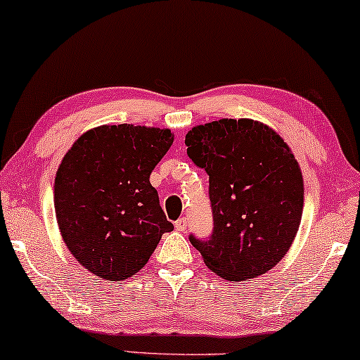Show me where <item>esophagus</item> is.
<instances>
[{"label": "esophagus", "instance_id": "esophagus-1", "mask_svg": "<svg viewBox=\"0 0 360 360\" xmlns=\"http://www.w3.org/2000/svg\"><path fill=\"white\" fill-rule=\"evenodd\" d=\"M186 226H188V219H186V218H180V219L175 221V229L176 231H181V233H184V231L186 229Z\"/></svg>", "mask_w": 360, "mask_h": 360}]
</instances>
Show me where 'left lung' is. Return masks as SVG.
<instances>
[{"label":"left lung","mask_w":360,"mask_h":360,"mask_svg":"<svg viewBox=\"0 0 360 360\" xmlns=\"http://www.w3.org/2000/svg\"><path fill=\"white\" fill-rule=\"evenodd\" d=\"M186 154L210 175L214 231L190 236L206 267L229 282L259 277L292 248L303 213L300 164L272 127L240 117L193 126Z\"/></svg>","instance_id":"8db88e82"}]
</instances>
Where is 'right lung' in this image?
I'll return each instance as SVG.
<instances>
[{
	"label": "right lung",
	"mask_w": 360,
	"mask_h": 360,
	"mask_svg": "<svg viewBox=\"0 0 360 360\" xmlns=\"http://www.w3.org/2000/svg\"><path fill=\"white\" fill-rule=\"evenodd\" d=\"M172 144L165 127L103 124L63 155L53 184L57 224L88 272L110 282L129 278L174 229L149 181Z\"/></svg>",
	"instance_id": "obj_1"
}]
</instances>
